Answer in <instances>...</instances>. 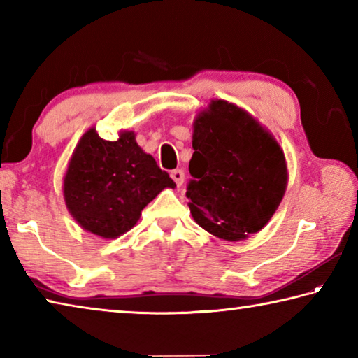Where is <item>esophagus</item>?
Segmentation results:
<instances>
[{
    "label": "esophagus",
    "instance_id": "34e87169",
    "mask_svg": "<svg viewBox=\"0 0 358 358\" xmlns=\"http://www.w3.org/2000/svg\"><path fill=\"white\" fill-rule=\"evenodd\" d=\"M171 177L173 178L175 183H177V186H181L185 181V172L181 171V169H175V171L171 172Z\"/></svg>",
    "mask_w": 358,
    "mask_h": 358
}]
</instances>
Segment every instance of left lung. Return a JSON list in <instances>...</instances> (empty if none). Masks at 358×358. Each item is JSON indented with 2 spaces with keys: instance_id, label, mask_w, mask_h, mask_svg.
Listing matches in <instances>:
<instances>
[{
  "instance_id": "1",
  "label": "left lung",
  "mask_w": 358,
  "mask_h": 358,
  "mask_svg": "<svg viewBox=\"0 0 358 358\" xmlns=\"http://www.w3.org/2000/svg\"><path fill=\"white\" fill-rule=\"evenodd\" d=\"M192 148L186 197L194 221L230 241L259 232L287 185L275 138L240 107L213 101L194 123Z\"/></svg>"
}]
</instances>
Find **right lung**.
I'll return each instance as SVG.
<instances>
[{"label": "right lung", "instance_id": "obj_1", "mask_svg": "<svg viewBox=\"0 0 358 358\" xmlns=\"http://www.w3.org/2000/svg\"><path fill=\"white\" fill-rule=\"evenodd\" d=\"M173 180L143 153L132 132L102 141L90 129L78 142L64 177V201L83 229L115 238L136 226L142 210Z\"/></svg>", "mask_w": 358, "mask_h": 358}]
</instances>
